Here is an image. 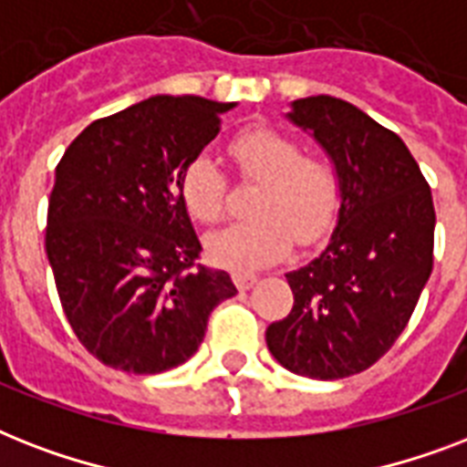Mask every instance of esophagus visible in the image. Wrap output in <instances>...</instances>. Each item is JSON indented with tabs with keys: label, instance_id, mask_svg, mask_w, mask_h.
I'll return each mask as SVG.
<instances>
[{
	"label": "esophagus",
	"instance_id": "34e87169",
	"mask_svg": "<svg viewBox=\"0 0 467 467\" xmlns=\"http://www.w3.org/2000/svg\"><path fill=\"white\" fill-rule=\"evenodd\" d=\"M233 281L240 291H249L256 284V276L254 274H242V271H237V274H233Z\"/></svg>",
	"mask_w": 467,
	"mask_h": 467
}]
</instances>
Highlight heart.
<instances>
[{
  "mask_svg": "<svg viewBox=\"0 0 467 467\" xmlns=\"http://www.w3.org/2000/svg\"><path fill=\"white\" fill-rule=\"evenodd\" d=\"M242 176L259 182L252 218L213 233L208 256L227 269H262L291 249L293 237L312 244L325 237L339 211V179L329 161L303 155L291 135L276 128L242 130L230 142ZM179 196L191 218L215 223L225 205V176L208 155L191 157L179 176Z\"/></svg>",
  "mask_w": 467,
  "mask_h": 467,
  "instance_id": "b5f03b06",
  "label": "heart"
}]
</instances>
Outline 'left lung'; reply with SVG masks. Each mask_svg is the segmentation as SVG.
Listing matches in <instances>:
<instances>
[{
    "mask_svg": "<svg viewBox=\"0 0 467 467\" xmlns=\"http://www.w3.org/2000/svg\"><path fill=\"white\" fill-rule=\"evenodd\" d=\"M285 119L334 164L339 213L319 256L285 274L293 310L266 347L291 373L337 380L373 366L412 317L434 266V201L400 135L354 104L319 94Z\"/></svg>",
    "mask_w": 467,
    "mask_h": 467,
    "instance_id": "8db88e82",
    "label": "left lung"
}]
</instances>
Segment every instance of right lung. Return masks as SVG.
<instances>
[{
    "label": "right lung",
    "instance_id": "obj_1",
    "mask_svg": "<svg viewBox=\"0 0 467 467\" xmlns=\"http://www.w3.org/2000/svg\"><path fill=\"white\" fill-rule=\"evenodd\" d=\"M234 106L150 97L84 128L55 169L47 262L77 339L111 368L182 366L213 307L237 293L230 274L196 264L201 242L179 196L186 161Z\"/></svg>",
    "mask_w": 467,
    "mask_h": 467
}]
</instances>
